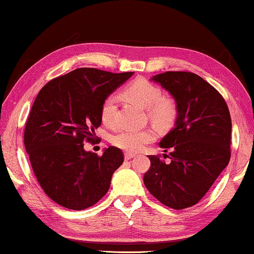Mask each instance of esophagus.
Returning a JSON list of instances; mask_svg holds the SVG:
<instances>
[{
    "label": "esophagus",
    "mask_w": 254,
    "mask_h": 254,
    "mask_svg": "<svg viewBox=\"0 0 254 254\" xmlns=\"http://www.w3.org/2000/svg\"><path fill=\"white\" fill-rule=\"evenodd\" d=\"M134 157H135V155L131 154V152H126V154H124V158H126L127 160H130L132 158H134Z\"/></svg>",
    "instance_id": "1"
}]
</instances>
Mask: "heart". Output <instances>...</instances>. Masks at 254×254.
I'll use <instances>...</instances> for the list:
<instances>
[{"label": "heart", "instance_id": "heart-1", "mask_svg": "<svg viewBox=\"0 0 254 254\" xmlns=\"http://www.w3.org/2000/svg\"><path fill=\"white\" fill-rule=\"evenodd\" d=\"M123 96L131 102L147 108V114L158 127H171L178 115L176 104L171 98L162 97L158 87L144 78H138L124 88ZM118 98L108 96L100 107V120L107 127L115 126ZM157 130L154 127L143 128H123L112 136V143L127 152H138L156 140Z\"/></svg>", "mask_w": 254, "mask_h": 254}]
</instances>
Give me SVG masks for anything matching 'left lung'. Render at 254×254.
I'll return each instance as SVG.
<instances>
[{
  "label": "left lung",
  "mask_w": 254,
  "mask_h": 254,
  "mask_svg": "<svg viewBox=\"0 0 254 254\" xmlns=\"http://www.w3.org/2000/svg\"><path fill=\"white\" fill-rule=\"evenodd\" d=\"M151 80L173 96L178 118L159 142L164 151L171 149V162L149 156L143 182L157 200L180 210L198 203L228 165L231 114L223 96L198 74L167 71Z\"/></svg>",
  "instance_id": "obj_1"
}]
</instances>
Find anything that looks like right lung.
Instances as JSON below:
<instances>
[{
  "label": "right lung",
  "mask_w": 254,
  "mask_h": 254,
  "mask_svg": "<svg viewBox=\"0 0 254 254\" xmlns=\"http://www.w3.org/2000/svg\"><path fill=\"white\" fill-rule=\"evenodd\" d=\"M133 72L80 67L47 82L28 116L23 141L44 192L60 206L83 210L106 194L123 152L108 147L102 156L83 149L95 141L104 99Z\"/></svg>",
  "instance_id": "obj_1"
}]
</instances>
